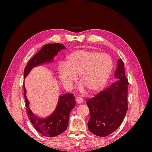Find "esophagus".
Masks as SVG:
<instances>
[{
    "label": "esophagus",
    "instance_id": "1",
    "mask_svg": "<svg viewBox=\"0 0 152 152\" xmlns=\"http://www.w3.org/2000/svg\"><path fill=\"white\" fill-rule=\"evenodd\" d=\"M83 99H82V98H80V97H78V98H76V102L77 103H82L83 102Z\"/></svg>",
    "mask_w": 152,
    "mask_h": 152
}]
</instances>
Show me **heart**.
I'll list each match as a JSON object with an SVG mask.
<instances>
[{"label": "heart", "instance_id": "heart-1", "mask_svg": "<svg viewBox=\"0 0 152 152\" xmlns=\"http://www.w3.org/2000/svg\"><path fill=\"white\" fill-rule=\"evenodd\" d=\"M66 65L59 63L58 75L63 85L71 89L79 75L81 83L79 89L89 92L102 89L111 74L113 63L109 55L86 50L72 52L66 58Z\"/></svg>", "mask_w": 152, "mask_h": 152}]
</instances>
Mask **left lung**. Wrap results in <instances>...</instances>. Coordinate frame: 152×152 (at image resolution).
<instances>
[{
  "mask_svg": "<svg viewBox=\"0 0 152 152\" xmlns=\"http://www.w3.org/2000/svg\"><path fill=\"white\" fill-rule=\"evenodd\" d=\"M114 77L118 79L108 88L87 100L90 118L89 130L94 134L105 137L121 126L127 111V79L124 64L118 59Z\"/></svg>",
  "mask_w": 152,
  "mask_h": 152,
  "instance_id": "obj_1",
  "label": "left lung"
}]
</instances>
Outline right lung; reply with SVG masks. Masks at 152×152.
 <instances>
[{"label": "right lung", "mask_w": 152, "mask_h": 152, "mask_svg": "<svg viewBox=\"0 0 152 152\" xmlns=\"http://www.w3.org/2000/svg\"><path fill=\"white\" fill-rule=\"evenodd\" d=\"M65 49V47L60 44L44 45L27 64L23 73L24 79L28 75L34 68L45 64H52L54 57L59 50ZM23 89L28 118L37 131L44 136L52 137L59 135L66 129L69 115L75 106L74 96L70 93L59 96L56 108L51 113L44 118L37 116L31 110L30 102L26 98L25 81L23 82Z\"/></svg>", "instance_id": "1"}]
</instances>
